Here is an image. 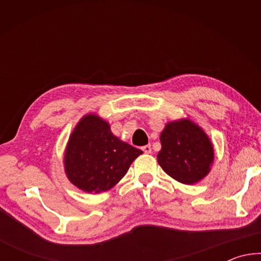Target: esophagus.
<instances>
[{"instance_id": "esophagus-1", "label": "esophagus", "mask_w": 261, "mask_h": 261, "mask_svg": "<svg viewBox=\"0 0 261 261\" xmlns=\"http://www.w3.org/2000/svg\"><path fill=\"white\" fill-rule=\"evenodd\" d=\"M143 151H144V153H146V154H149L152 152V147H151V145H145V146L143 147Z\"/></svg>"}]
</instances>
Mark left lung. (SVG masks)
Returning <instances> with one entry per match:
<instances>
[{
	"instance_id": "8db88e82",
	"label": "left lung",
	"mask_w": 261,
	"mask_h": 261,
	"mask_svg": "<svg viewBox=\"0 0 261 261\" xmlns=\"http://www.w3.org/2000/svg\"><path fill=\"white\" fill-rule=\"evenodd\" d=\"M159 165L183 184L199 182L208 174L214 153L208 137L189 120L168 123L161 132Z\"/></svg>"
}]
</instances>
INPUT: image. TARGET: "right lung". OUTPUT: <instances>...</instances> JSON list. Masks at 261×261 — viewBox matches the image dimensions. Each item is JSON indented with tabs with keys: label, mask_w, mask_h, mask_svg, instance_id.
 Returning <instances> with one entry per match:
<instances>
[{
	"label": "right lung",
	"mask_w": 261,
	"mask_h": 261,
	"mask_svg": "<svg viewBox=\"0 0 261 261\" xmlns=\"http://www.w3.org/2000/svg\"><path fill=\"white\" fill-rule=\"evenodd\" d=\"M141 153L115 137L107 122L96 115H87L70 137L64 156L65 173L84 191L105 192L120 182Z\"/></svg>",
	"instance_id": "right-lung-1"
}]
</instances>
